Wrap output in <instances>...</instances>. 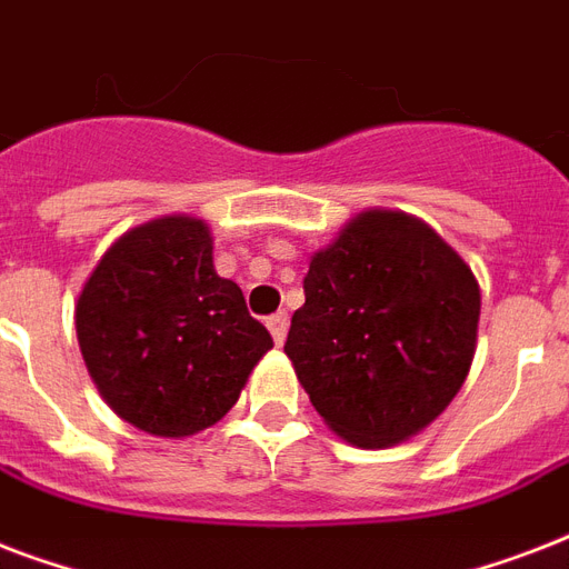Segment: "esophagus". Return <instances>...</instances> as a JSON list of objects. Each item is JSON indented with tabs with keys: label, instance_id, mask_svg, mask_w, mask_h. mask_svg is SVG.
Wrapping results in <instances>:
<instances>
[{
	"label": "esophagus",
	"instance_id": "1",
	"mask_svg": "<svg viewBox=\"0 0 569 569\" xmlns=\"http://www.w3.org/2000/svg\"><path fill=\"white\" fill-rule=\"evenodd\" d=\"M266 325L268 330H271V337H274L277 346H283L286 330H289V316H286V312H274V316H268Z\"/></svg>",
	"mask_w": 569,
	"mask_h": 569
}]
</instances>
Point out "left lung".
I'll list each match as a JSON object with an SVG mask.
<instances>
[{
  "label": "left lung",
  "mask_w": 569,
  "mask_h": 569,
  "mask_svg": "<svg viewBox=\"0 0 569 569\" xmlns=\"http://www.w3.org/2000/svg\"><path fill=\"white\" fill-rule=\"evenodd\" d=\"M283 351L325 422L363 449L407 440L449 407L476 355L469 266L401 212H366L316 253Z\"/></svg>",
  "instance_id": "8db88e82"
}]
</instances>
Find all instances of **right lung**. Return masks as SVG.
Masks as SVG:
<instances>
[{
    "label": "right lung",
    "mask_w": 569,
    "mask_h": 569,
    "mask_svg": "<svg viewBox=\"0 0 569 569\" xmlns=\"http://www.w3.org/2000/svg\"><path fill=\"white\" fill-rule=\"evenodd\" d=\"M93 383L120 419L156 437L218 422L274 339L232 280L214 274L197 218H162L106 250L76 303Z\"/></svg>",
    "instance_id": "obj_1"
}]
</instances>
